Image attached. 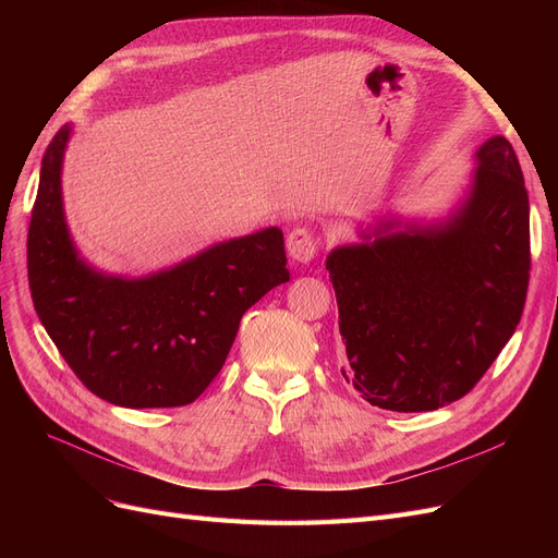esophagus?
<instances>
[{
	"mask_svg": "<svg viewBox=\"0 0 558 558\" xmlns=\"http://www.w3.org/2000/svg\"><path fill=\"white\" fill-rule=\"evenodd\" d=\"M286 248H289V256L298 263H312L316 251H318V242L314 238V232L307 228H295L289 240H286Z\"/></svg>",
	"mask_w": 558,
	"mask_h": 558,
	"instance_id": "1",
	"label": "esophagus"
}]
</instances>
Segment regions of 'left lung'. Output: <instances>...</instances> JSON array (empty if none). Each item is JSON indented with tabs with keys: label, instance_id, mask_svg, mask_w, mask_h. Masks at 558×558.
<instances>
[{
	"label": "left lung",
	"instance_id": "left-lung-1",
	"mask_svg": "<svg viewBox=\"0 0 558 558\" xmlns=\"http://www.w3.org/2000/svg\"><path fill=\"white\" fill-rule=\"evenodd\" d=\"M445 218H379L326 269L347 347L342 375L381 410L430 412L463 398L514 335L531 269L529 193L512 144L475 150Z\"/></svg>",
	"mask_w": 558,
	"mask_h": 558
}]
</instances>
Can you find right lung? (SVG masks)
<instances>
[{"label":"right lung","instance_id":"1","mask_svg":"<svg viewBox=\"0 0 558 558\" xmlns=\"http://www.w3.org/2000/svg\"><path fill=\"white\" fill-rule=\"evenodd\" d=\"M72 125L48 144L27 232L39 320L88 391L121 408H181L221 373L244 312L291 279L283 234L211 244L146 277L99 272L78 253L62 205Z\"/></svg>","mask_w":558,"mask_h":558}]
</instances>
